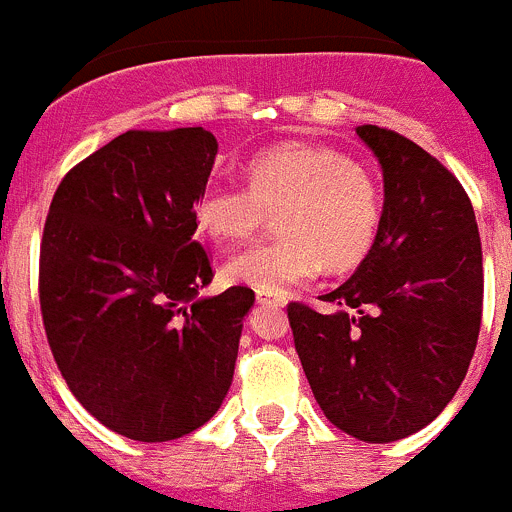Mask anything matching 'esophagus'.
<instances>
[{
	"label": "esophagus",
	"instance_id": "34e87169",
	"mask_svg": "<svg viewBox=\"0 0 512 512\" xmlns=\"http://www.w3.org/2000/svg\"><path fill=\"white\" fill-rule=\"evenodd\" d=\"M256 301L261 303V306H276V308H283L288 303V298L283 296V293H268V291H256Z\"/></svg>",
	"mask_w": 512,
	"mask_h": 512
}]
</instances>
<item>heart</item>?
Wrapping results in <instances>:
<instances>
[{"label":"heart","mask_w":512,"mask_h":512,"mask_svg":"<svg viewBox=\"0 0 512 512\" xmlns=\"http://www.w3.org/2000/svg\"><path fill=\"white\" fill-rule=\"evenodd\" d=\"M249 189L209 184L194 204L196 226L216 244L254 239L278 216L281 244L231 256L224 276L254 291L286 293L328 271H351L381 229V191L361 164L331 146L281 144L249 161Z\"/></svg>","instance_id":"obj_1"}]
</instances>
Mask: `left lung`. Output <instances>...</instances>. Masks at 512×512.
<instances>
[{"label":"left lung","mask_w":512,"mask_h":512,"mask_svg":"<svg viewBox=\"0 0 512 512\" xmlns=\"http://www.w3.org/2000/svg\"><path fill=\"white\" fill-rule=\"evenodd\" d=\"M381 164V229L333 311L288 303L313 398L336 428L393 443L440 416L463 383L483 313V251L468 194L396 131L356 126Z\"/></svg>","instance_id":"left-lung-1"}]
</instances>
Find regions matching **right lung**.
Masks as SVG:
<instances>
[{
    "mask_svg": "<svg viewBox=\"0 0 512 512\" xmlns=\"http://www.w3.org/2000/svg\"><path fill=\"white\" fill-rule=\"evenodd\" d=\"M219 144L201 126L131 129L74 166L44 224L39 303L69 391L141 443L201 428L234 381L254 291L201 296L196 196Z\"/></svg>",
    "mask_w": 512,
    "mask_h": 512,
    "instance_id": "obj_1",
    "label": "right lung"
}]
</instances>
